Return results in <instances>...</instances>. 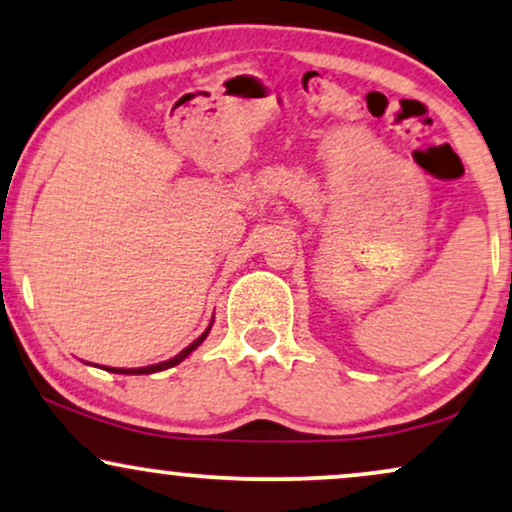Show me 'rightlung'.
Here are the masks:
<instances>
[{
	"instance_id": "right-lung-1",
	"label": "right lung",
	"mask_w": 512,
	"mask_h": 512,
	"mask_svg": "<svg viewBox=\"0 0 512 512\" xmlns=\"http://www.w3.org/2000/svg\"><path fill=\"white\" fill-rule=\"evenodd\" d=\"M210 328H212V323H210L208 328H205V333L200 335L198 340H193L189 347H186V349H181V352L177 354V357L167 359V361H163V364H153V366H144V368H111V366H103V368H106V371H111V373H122V375H144V373H158V371H165V368H172V366H177V364H181V361H184L186 357H189V354L193 352V349H196V347L200 345V342H203L205 338H208Z\"/></svg>"
}]
</instances>
